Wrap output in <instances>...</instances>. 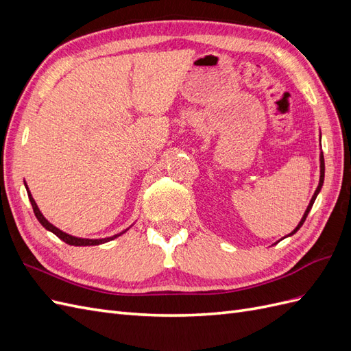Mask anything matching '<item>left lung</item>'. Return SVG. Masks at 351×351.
Here are the masks:
<instances>
[{
	"instance_id": "1",
	"label": "left lung",
	"mask_w": 351,
	"mask_h": 351,
	"mask_svg": "<svg viewBox=\"0 0 351 351\" xmlns=\"http://www.w3.org/2000/svg\"><path fill=\"white\" fill-rule=\"evenodd\" d=\"M324 177H325V162H324V154H321V178H319V186H317V189H316V192H315V195L312 196V200H311V204H309V206H307V209H306V212H304V215H303V218H302V221L299 222V226H297L289 236H293L295 231H299V228L303 226V222L306 221V218H307V214H309V210L312 209V206H313V202H315V199H316V196H317V193L321 192V187H322V184H324Z\"/></svg>"
}]
</instances>
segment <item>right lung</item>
Returning <instances> with one entry per match:
<instances>
[{
	"instance_id": "1",
	"label": "right lung",
	"mask_w": 351,
	"mask_h": 351,
	"mask_svg": "<svg viewBox=\"0 0 351 351\" xmlns=\"http://www.w3.org/2000/svg\"><path fill=\"white\" fill-rule=\"evenodd\" d=\"M26 189H27V186H26ZM27 195H29V200H30V204H32V208H34L35 217L38 218V221L40 222V224L44 226L47 230H49L51 232H54V234H56L58 239H61V240L64 241V243L70 244V246H97V244L107 243V241H110V240H114L115 237H119V236H121V234H123V232H125V231H123V232H120V234H115V236H112V237H107V239H99V240H90V239H79V237H73V236L67 234V232L61 231V230H58L57 227L52 226L51 222H48V221L44 218V215L40 214V210H39V208L36 206L35 200H34V197H32V195H30L29 190H27Z\"/></svg>"
}]
</instances>
